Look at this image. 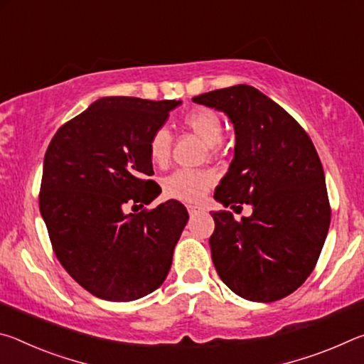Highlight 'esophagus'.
I'll return each mask as SVG.
<instances>
[{
  "label": "esophagus",
  "mask_w": 364,
  "mask_h": 364,
  "mask_svg": "<svg viewBox=\"0 0 364 364\" xmlns=\"http://www.w3.org/2000/svg\"><path fill=\"white\" fill-rule=\"evenodd\" d=\"M202 210L200 207H197V205H188V212H189V215H196V213H199Z\"/></svg>",
  "instance_id": "34e87169"
}]
</instances>
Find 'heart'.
<instances>
[{"label":"heart","mask_w":364,"mask_h":364,"mask_svg":"<svg viewBox=\"0 0 364 364\" xmlns=\"http://www.w3.org/2000/svg\"><path fill=\"white\" fill-rule=\"evenodd\" d=\"M184 125L200 136L205 143L215 149L223 138V122L213 109L200 107L191 110L184 115ZM149 159L157 167L168 164L171 151V133L168 128H157L147 143ZM215 175L208 170H176L164 178L162 189L168 199L183 202H199L215 184Z\"/></svg>","instance_id":"b5f03b06"}]
</instances>
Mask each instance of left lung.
<instances>
[{
    "mask_svg": "<svg viewBox=\"0 0 364 364\" xmlns=\"http://www.w3.org/2000/svg\"><path fill=\"white\" fill-rule=\"evenodd\" d=\"M234 127V157L215 189L223 207L252 205L250 217L210 212L212 260L221 281L252 301L279 300L315 268L331 223L321 160L304 128L262 91L236 85L193 97Z\"/></svg>",
    "mask_w": 364,
    "mask_h": 364,
    "instance_id": "8db88e82",
    "label": "left lung"
}]
</instances>
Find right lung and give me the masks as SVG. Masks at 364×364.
<instances>
[{"instance_id":"1","label":"right lung","mask_w":364,"mask_h":364,"mask_svg":"<svg viewBox=\"0 0 364 364\" xmlns=\"http://www.w3.org/2000/svg\"><path fill=\"white\" fill-rule=\"evenodd\" d=\"M181 101L109 96L54 134L43 162L40 212L54 254L102 300L132 301L162 286L189 215L178 200L127 213L160 194L147 143Z\"/></svg>"}]
</instances>
